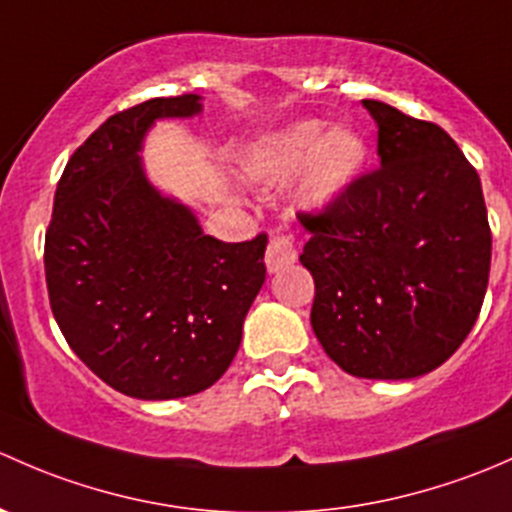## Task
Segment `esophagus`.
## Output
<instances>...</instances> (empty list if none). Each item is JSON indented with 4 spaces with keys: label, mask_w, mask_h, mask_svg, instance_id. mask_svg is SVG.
Instances as JSON below:
<instances>
[{
    "label": "esophagus",
    "mask_w": 512,
    "mask_h": 512,
    "mask_svg": "<svg viewBox=\"0 0 512 512\" xmlns=\"http://www.w3.org/2000/svg\"><path fill=\"white\" fill-rule=\"evenodd\" d=\"M298 258V251H295V244L291 236H273L268 241V249H266V268L268 273H278L281 268L291 266Z\"/></svg>",
    "instance_id": "esophagus-1"
}]
</instances>
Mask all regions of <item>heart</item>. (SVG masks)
I'll return each mask as SVG.
<instances>
[{"label":"heart","mask_w":512,"mask_h":512,"mask_svg":"<svg viewBox=\"0 0 512 512\" xmlns=\"http://www.w3.org/2000/svg\"><path fill=\"white\" fill-rule=\"evenodd\" d=\"M367 157V145L352 128H330L323 133L318 120H300L256 142L241 157V172L258 184H283L293 175L295 197L310 209L333 204Z\"/></svg>","instance_id":"b5f03b06"}]
</instances>
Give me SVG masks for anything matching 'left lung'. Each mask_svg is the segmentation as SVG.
Here are the masks:
<instances>
[{
  "mask_svg": "<svg viewBox=\"0 0 512 512\" xmlns=\"http://www.w3.org/2000/svg\"><path fill=\"white\" fill-rule=\"evenodd\" d=\"M379 167L352 179L308 229L313 333L352 377L412 379L444 365L471 333L491 273L478 172L436 123L362 100Z\"/></svg>",
  "mask_w": 512,
  "mask_h": 512,
  "instance_id": "left-lung-1",
  "label": "left lung"
}]
</instances>
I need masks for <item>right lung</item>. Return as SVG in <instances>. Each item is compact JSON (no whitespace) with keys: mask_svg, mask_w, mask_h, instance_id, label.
Returning a JSON list of instances; mask_svg holds the SVG:
<instances>
[{"mask_svg":"<svg viewBox=\"0 0 512 512\" xmlns=\"http://www.w3.org/2000/svg\"><path fill=\"white\" fill-rule=\"evenodd\" d=\"M202 98H152L115 113L68 160L46 229L54 318L105 384L135 399L204 392L229 370L266 281L268 236H207L142 167L147 130L192 118Z\"/></svg>","mask_w":512,"mask_h":512,"instance_id":"obj_1","label":"right lung"}]
</instances>
